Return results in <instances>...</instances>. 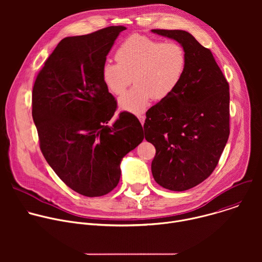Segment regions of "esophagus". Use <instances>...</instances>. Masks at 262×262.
Masks as SVG:
<instances>
[{"mask_svg": "<svg viewBox=\"0 0 262 262\" xmlns=\"http://www.w3.org/2000/svg\"><path fill=\"white\" fill-rule=\"evenodd\" d=\"M145 118H146V117H145L144 114H139V115H138V119L140 120V122H141L142 125H143L144 122H145Z\"/></svg>", "mask_w": 262, "mask_h": 262, "instance_id": "1", "label": "esophagus"}]
</instances>
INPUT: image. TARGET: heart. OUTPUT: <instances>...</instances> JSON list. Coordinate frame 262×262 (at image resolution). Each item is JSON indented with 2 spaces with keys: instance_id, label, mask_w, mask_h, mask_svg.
<instances>
[{
  "instance_id": "1",
  "label": "heart",
  "mask_w": 262,
  "mask_h": 262,
  "mask_svg": "<svg viewBox=\"0 0 262 262\" xmlns=\"http://www.w3.org/2000/svg\"><path fill=\"white\" fill-rule=\"evenodd\" d=\"M117 64L104 63L101 78L106 88L119 98V107L140 114L154 99L163 100L180 85L186 70V54L175 41L162 42L142 35H133L115 53ZM133 79H132L131 78Z\"/></svg>"
}]
</instances>
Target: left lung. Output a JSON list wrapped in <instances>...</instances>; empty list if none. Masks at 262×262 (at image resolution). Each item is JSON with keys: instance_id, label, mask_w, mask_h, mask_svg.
<instances>
[{"instance_id": "obj_1", "label": "left lung", "mask_w": 262, "mask_h": 262, "mask_svg": "<svg viewBox=\"0 0 262 262\" xmlns=\"http://www.w3.org/2000/svg\"><path fill=\"white\" fill-rule=\"evenodd\" d=\"M176 40L186 54L184 77L168 98L147 111L145 139L155 145V180L182 192L215 169L229 138V85L211 52L183 30H151Z\"/></svg>"}]
</instances>
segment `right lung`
<instances>
[{
    "mask_svg": "<svg viewBox=\"0 0 262 262\" xmlns=\"http://www.w3.org/2000/svg\"><path fill=\"white\" fill-rule=\"evenodd\" d=\"M112 26L66 37L46 61L34 83L32 116L42 155L71 190L99 197L114 190L122 159L144 139L138 118L117 107L101 68L120 32Z\"/></svg>",
    "mask_w": 262,
    "mask_h": 262,
    "instance_id": "right-lung-1",
    "label": "right lung"
}]
</instances>
